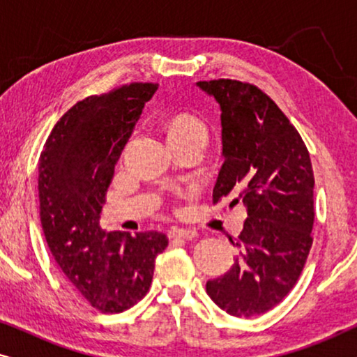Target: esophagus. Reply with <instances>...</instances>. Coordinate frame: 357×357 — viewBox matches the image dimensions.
<instances>
[{"mask_svg": "<svg viewBox=\"0 0 357 357\" xmlns=\"http://www.w3.org/2000/svg\"><path fill=\"white\" fill-rule=\"evenodd\" d=\"M198 236L197 231L193 229H183V227H170L169 229V237H178V238H187V241H192Z\"/></svg>", "mask_w": 357, "mask_h": 357, "instance_id": "1", "label": "esophagus"}]
</instances>
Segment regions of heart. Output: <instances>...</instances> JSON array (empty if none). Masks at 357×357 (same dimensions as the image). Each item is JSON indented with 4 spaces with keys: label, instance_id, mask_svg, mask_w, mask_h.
I'll list each match as a JSON object with an SVG mask.
<instances>
[{
    "label": "heart",
    "instance_id": "obj_1",
    "mask_svg": "<svg viewBox=\"0 0 357 357\" xmlns=\"http://www.w3.org/2000/svg\"><path fill=\"white\" fill-rule=\"evenodd\" d=\"M165 133H167L169 141L185 138V136H193V135H202L206 136L208 130L204 121L199 119L198 115L193 114H177L172 119H169L164 123Z\"/></svg>",
    "mask_w": 357,
    "mask_h": 357
}]
</instances>
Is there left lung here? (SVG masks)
<instances>
[{"label":"left lung","mask_w":357,"mask_h":357,"mask_svg":"<svg viewBox=\"0 0 357 357\" xmlns=\"http://www.w3.org/2000/svg\"><path fill=\"white\" fill-rule=\"evenodd\" d=\"M221 109L224 164L213 202H242L247 219L238 255L206 292L234 317L261 315L299 280L312 247L314 170L297 130L257 86L232 79L197 82Z\"/></svg>","instance_id":"1"}]
</instances>
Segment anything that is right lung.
Returning a JSON list of instances; mask_svg holds the SVG:
<instances>
[{
    "mask_svg": "<svg viewBox=\"0 0 357 357\" xmlns=\"http://www.w3.org/2000/svg\"><path fill=\"white\" fill-rule=\"evenodd\" d=\"M155 91L158 84L131 82L77 102L40 154L38 199L48 248L79 294L105 314L143 299L155 257L169 243L162 232H107L99 222L116 160Z\"/></svg>",
    "mask_w": 357,
    "mask_h": 357,
    "instance_id": "1",
    "label": "right lung"
}]
</instances>
